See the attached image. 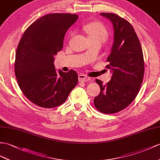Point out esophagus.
<instances>
[{
    "mask_svg": "<svg viewBox=\"0 0 160 160\" xmlns=\"http://www.w3.org/2000/svg\"><path fill=\"white\" fill-rule=\"evenodd\" d=\"M78 78H79V81L80 82H85V81H88L91 79L90 77H89L85 75H82V74L78 76Z\"/></svg>",
    "mask_w": 160,
    "mask_h": 160,
    "instance_id": "esophagus-1",
    "label": "esophagus"
}]
</instances>
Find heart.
<instances>
[{
  "mask_svg": "<svg viewBox=\"0 0 160 160\" xmlns=\"http://www.w3.org/2000/svg\"><path fill=\"white\" fill-rule=\"evenodd\" d=\"M84 30L89 38L105 41L108 37V31L105 26L98 22H91L84 26Z\"/></svg>",
  "mask_w": 160,
  "mask_h": 160,
  "instance_id": "1",
  "label": "heart"
}]
</instances>
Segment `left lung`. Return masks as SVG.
Here are the masks:
<instances>
[{
  "label": "left lung",
  "instance_id": "left-lung-1",
  "mask_svg": "<svg viewBox=\"0 0 160 160\" xmlns=\"http://www.w3.org/2000/svg\"><path fill=\"white\" fill-rule=\"evenodd\" d=\"M112 22L114 42L107 61V68L112 72L106 84L99 79L100 92L93 100L101 112L112 114L126 108L137 96L142 84L145 64L141 43L133 27L125 19L115 13H101Z\"/></svg>",
  "mask_w": 160,
  "mask_h": 160
}]
</instances>
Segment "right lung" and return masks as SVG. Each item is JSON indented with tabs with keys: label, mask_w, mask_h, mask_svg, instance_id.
Masks as SVG:
<instances>
[{
	"label": "right lung",
	"mask_w": 160,
	"mask_h": 160,
	"mask_svg": "<svg viewBox=\"0 0 160 160\" xmlns=\"http://www.w3.org/2000/svg\"><path fill=\"white\" fill-rule=\"evenodd\" d=\"M78 17L71 13L45 15L26 30L19 42L15 77L23 93L38 107L60 106L77 84L78 75L73 70L56 72L53 56L63 48L65 33Z\"/></svg>",
	"instance_id": "right-lung-1"
}]
</instances>
